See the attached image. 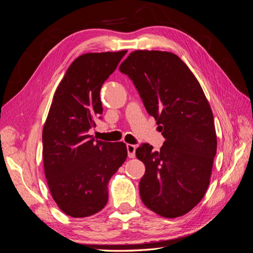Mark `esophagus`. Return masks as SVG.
Wrapping results in <instances>:
<instances>
[{"mask_svg":"<svg viewBox=\"0 0 253 253\" xmlns=\"http://www.w3.org/2000/svg\"><path fill=\"white\" fill-rule=\"evenodd\" d=\"M126 150H127V156L129 158L135 157V151H136V145L134 144H126Z\"/></svg>","mask_w":253,"mask_h":253,"instance_id":"34e87169","label":"esophagus"}]
</instances>
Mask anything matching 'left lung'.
Segmentation results:
<instances>
[{"label":"left lung","instance_id":"8db88e82","mask_svg":"<svg viewBox=\"0 0 253 253\" xmlns=\"http://www.w3.org/2000/svg\"><path fill=\"white\" fill-rule=\"evenodd\" d=\"M157 121L165 142L136 150L145 166L140 179L142 203L160 216L174 218L192 210L210 183L216 133L213 114L200 82L175 53L135 50L121 63Z\"/></svg>","mask_w":253,"mask_h":253}]
</instances>
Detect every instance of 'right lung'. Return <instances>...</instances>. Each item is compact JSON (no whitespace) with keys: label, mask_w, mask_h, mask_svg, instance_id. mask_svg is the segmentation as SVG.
I'll use <instances>...</instances> for the list:
<instances>
[{"label":"right lung","mask_w":253,"mask_h":253,"mask_svg":"<svg viewBox=\"0 0 253 253\" xmlns=\"http://www.w3.org/2000/svg\"><path fill=\"white\" fill-rule=\"evenodd\" d=\"M126 51L81 55L52 98L42 134L44 173L53 201L72 217L104 208L109 181L127 156L126 143L95 140L87 134L103 111L102 84Z\"/></svg>","instance_id":"add662e5"}]
</instances>
